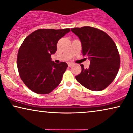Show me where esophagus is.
<instances>
[{
    "instance_id": "obj_1",
    "label": "esophagus",
    "mask_w": 133,
    "mask_h": 133,
    "mask_svg": "<svg viewBox=\"0 0 133 133\" xmlns=\"http://www.w3.org/2000/svg\"><path fill=\"white\" fill-rule=\"evenodd\" d=\"M73 65V63H71V62H68V66H71Z\"/></svg>"
}]
</instances>
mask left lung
<instances>
[{
    "label": "left lung",
    "mask_w": 133,
    "mask_h": 133,
    "mask_svg": "<svg viewBox=\"0 0 133 133\" xmlns=\"http://www.w3.org/2000/svg\"><path fill=\"white\" fill-rule=\"evenodd\" d=\"M80 39L82 53L90 60V66L76 76L77 81L92 91L106 89L114 80L120 68V58L116 44L106 32L85 26L71 29Z\"/></svg>",
    "instance_id": "8db88e82"
}]
</instances>
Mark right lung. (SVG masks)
<instances>
[{
	"instance_id": "add662e5",
	"label": "right lung",
	"mask_w": 133,
	"mask_h": 133,
	"mask_svg": "<svg viewBox=\"0 0 133 133\" xmlns=\"http://www.w3.org/2000/svg\"><path fill=\"white\" fill-rule=\"evenodd\" d=\"M70 29H38L25 38L17 57L19 74L25 85L38 94H48L61 82L68 65L51 60L58 41Z\"/></svg>"
}]
</instances>
